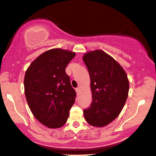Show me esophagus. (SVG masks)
<instances>
[{
    "label": "esophagus",
    "instance_id": "esophagus-1",
    "mask_svg": "<svg viewBox=\"0 0 156 156\" xmlns=\"http://www.w3.org/2000/svg\"><path fill=\"white\" fill-rule=\"evenodd\" d=\"M76 91L77 94H78V93L80 92V88H76Z\"/></svg>",
    "mask_w": 156,
    "mask_h": 156
}]
</instances>
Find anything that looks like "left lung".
<instances>
[{"instance_id":"1","label":"left lung","mask_w":156,"mask_h":156,"mask_svg":"<svg viewBox=\"0 0 156 156\" xmlns=\"http://www.w3.org/2000/svg\"><path fill=\"white\" fill-rule=\"evenodd\" d=\"M83 60L89 73L93 99L83 110L84 117L94 127H104L119 116L125 105L129 92L127 74L104 51L87 52Z\"/></svg>"}]
</instances>
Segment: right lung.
Masks as SVG:
<instances>
[{"label":"right lung","mask_w":156,"mask_h":156,"mask_svg":"<svg viewBox=\"0 0 156 156\" xmlns=\"http://www.w3.org/2000/svg\"><path fill=\"white\" fill-rule=\"evenodd\" d=\"M75 55L70 51L52 49L39 55L26 71L27 103L35 118L49 128L62 127L75 103L76 93L66 73Z\"/></svg>","instance_id":"right-lung-1"}]
</instances>
